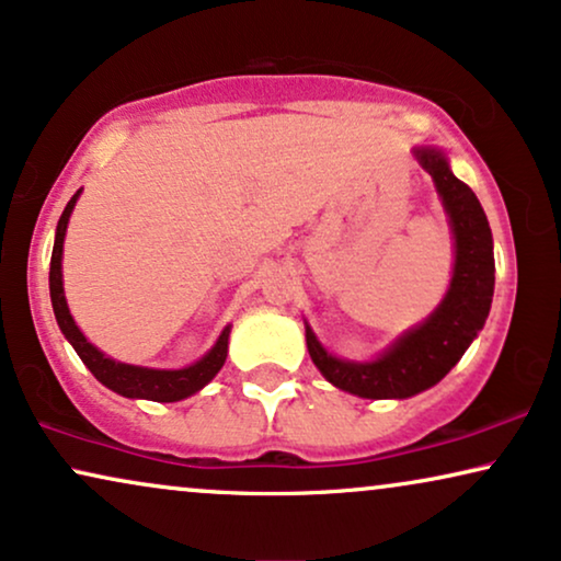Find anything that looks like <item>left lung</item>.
I'll return each mask as SVG.
<instances>
[{
  "instance_id": "left-lung-1",
  "label": "left lung",
  "mask_w": 561,
  "mask_h": 561,
  "mask_svg": "<svg viewBox=\"0 0 561 561\" xmlns=\"http://www.w3.org/2000/svg\"><path fill=\"white\" fill-rule=\"evenodd\" d=\"M415 159L433 176L454 233V274L449 293L413 331L402 333L375 362H346L320 346L305 323L312 364L328 382L358 398L402 400L428 390L449 375L469 343L482 331L495 293V256L488 215L469 186L451 174L438 148H415Z\"/></svg>"
}]
</instances>
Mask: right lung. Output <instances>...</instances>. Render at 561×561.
Listing matches in <instances>:
<instances>
[{
	"label": "right lung",
	"mask_w": 561,
	"mask_h": 561,
	"mask_svg": "<svg viewBox=\"0 0 561 561\" xmlns=\"http://www.w3.org/2000/svg\"><path fill=\"white\" fill-rule=\"evenodd\" d=\"M81 190L73 194L66 205V210L58 220L56 228V243H54V256H50V302H54V312L58 320V328L69 339L73 351L81 356V362L87 364V369L100 379L104 387H110L112 392L123 394V398H136V400H153V402H176L190 398V394L199 392L210 379L218 375L226 364L228 356V335L230 325L222 328L220 339L215 341V346L207 354L194 362L192 367L184 369H148V367H133V364L115 362V358L104 356L100 348L92 346L84 339V333L79 331L73 323L69 305L64 297V274H61V259H64V238L66 226H69L71 210L77 205Z\"/></svg>",
	"instance_id": "1"
}]
</instances>
